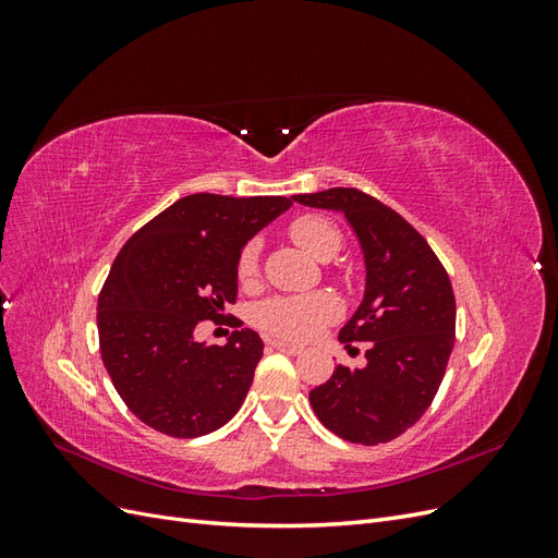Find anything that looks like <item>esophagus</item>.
Here are the masks:
<instances>
[{"label": "esophagus", "mask_w": 558, "mask_h": 558, "mask_svg": "<svg viewBox=\"0 0 558 558\" xmlns=\"http://www.w3.org/2000/svg\"><path fill=\"white\" fill-rule=\"evenodd\" d=\"M269 344H272V349H277V351L291 353V356H295V353H302L300 344H291V342H286V340H272Z\"/></svg>", "instance_id": "esophagus-1"}]
</instances>
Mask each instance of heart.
Wrapping results in <instances>:
<instances>
[{
	"mask_svg": "<svg viewBox=\"0 0 558 558\" xmlns=\"http://www.w3.org/2000/svg\"><path fill=\"white\" fill-rule=\"evenodd\" d=\"M291 240L312 253L318 260H330L342 248V232L330 218L318 214H300L289 223ZM260 267V242L251 240L238 256V279L242 286H253ZM340 314V305L330 293H302L275 295L265 300L258 310V324L263 330L286 340H310L318 335Z\"/></svg>",
	"mask_w": 558,
	"mask_h": 558,
	"instance_id": "1",
	"label": "heart"
}]
</instances>
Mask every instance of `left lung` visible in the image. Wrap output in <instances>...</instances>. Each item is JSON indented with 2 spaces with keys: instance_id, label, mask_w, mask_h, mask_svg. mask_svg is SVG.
Masks as SVG:
<instances>
[{
  "instance_id": "left-lung-1",
  "label": "left lung",
  "mask_w": 558,
  "mask_h": 558,
  "mask_svg": "<svg viewBox=\"0 0 558 558\" xmlns=\"http://www.w3.org/2000/svg\"><path fill=\"white\" fill-rule=\"evenodd\" d=\"M295 202L344 211L367 267L365 298L340 330V342H367L361 369L337 365L310 393L320 424L347 442L381 445L424 416L442 384L456 340V300L445 265L428 242L359 189L293 195Z\"/></svg>"
}]
</instances>
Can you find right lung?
Wrapping results in <instances>:
<instances>
[{
	"label": "right lung",
	"mask_w": 558,
	"mask_h": 558,
	"mask_svg": "<svg viewBox=\"0 0 558 558\" xmlns=\"http://www.w3.org/2000/svg\"><path fill=\"white\" fill-rule=\"evenodd\" d=\"M291 197L195 193L140 228L118 253L97 300L99 353L128 410L158 433L199 437L226 426L263 359L256 330L197 342L238 300V256Z\"/></svg>",
	"instance_id": "right-lung-1"
}]
</instances>
